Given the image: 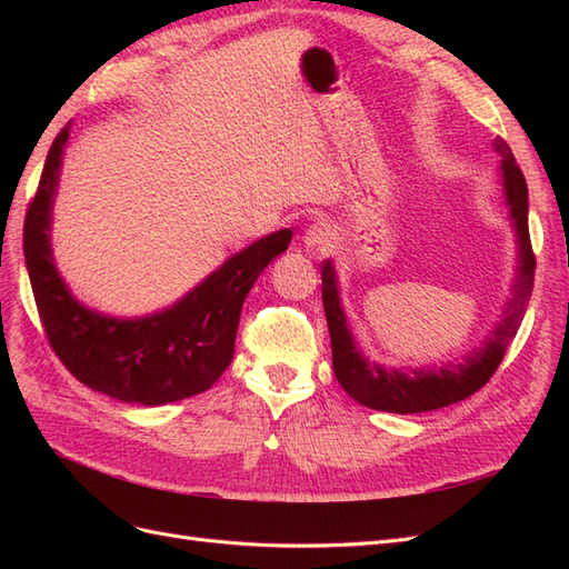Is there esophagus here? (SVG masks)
Instances as JSON below:
<instances>
[{
    "instance_id": "esophagus-1",
    "label": "esophagus",
    "mask_w": 569,
    "mask_h": 569,
    "mask_svg": "<svg viewBox=\"0 0 569 569\" xmlns=\"http://www.w3.org/2000/svg\"><path fill=\"white\" fill-rule=\"evenodd\" d=\"M337 239V232L335 228L330 226V222H313V226H308L306 232H303V244L308 249H318V251H325L327 247H332V242Z\"/></svg>"
}]
</instances>
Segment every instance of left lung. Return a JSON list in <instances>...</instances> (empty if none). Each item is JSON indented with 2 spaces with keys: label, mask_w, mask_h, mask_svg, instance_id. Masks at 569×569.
Returning <instances> with one entry per match:
<instances>
[{
  "label": "left lung",
  "mask_w": 569,
  "mask_h": 569,
  "mask_svg": "<svg viewBox=\"0 0 569 569\" xmlns=\"http://www.w3.org/2000/svg\"><path fill=\"white\" fill-rule=\"evenodd\" d=\"M496 151L501 153V176L506 187V201L510 206V218L515 232H518L520 244V266L518 278L512 284V299L508 301L501 322L496 325L493 335L487 339L485 347L465 358V363L449 366L441 370H385L382 366L370 363L368 358L360 356L356 349L353 337L349 332L347 318L339 306V291L335 268L330 261L322 263V306L327 327H330L332 339V366L339 385L351 399L363 403L372 410L387 412H425L437 410L443 406L458 403L468 399L475 391L485 387L496 368L501 366L508 343L518 335V327L525 318L527 303L533 287V270H537V258L531 251L529 239V194L527 180L520 166L515 163L512 151L503 137L493 140Z\"/></svg>",
  "instance_id": "left-lung-1"
}]
</instances>
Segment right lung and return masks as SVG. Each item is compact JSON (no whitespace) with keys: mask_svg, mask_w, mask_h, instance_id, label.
<instances>
[{"mask_svg":"<svg viewBox=\"0 0 569 569\" xmlns=\"http://www.w3.org/2000/svg\"><path fill=\"white\" fill-rule=\"evenodd\" d=\"M66 142L68 126L51 142L23 226L32 297L51 351L78 382L126 403L161 406L206 391L232 363L242 303L258 274L289 247L291 230L228 258L163 313L142 320L99 316L71 297L49 249L51 197Z\"/></svg>","mask_w":569,"mask_h":569,"instance_id":"add662e5","label":"right lung"}]
</instances>
